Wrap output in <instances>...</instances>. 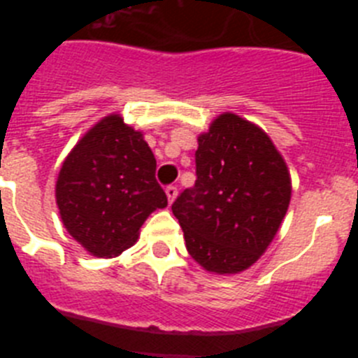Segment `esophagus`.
I'll return each mask as SVG.
<instances>
[{
    "mask_svg": "<svg viewBox=\"0 0 358 358\" xmlns=\"http://www.w3.org/2000/svg\"><path fill=\"white\" fill-rule=\"evenodd\" d=\"M164 192H166V197H169V202H170V204H172V202L176 201V197H177V186H173V185L166 186V189H164Z\"/></svg>",
    "mask_w": 358,
    "mask_h": 358,
    "instance_id": "34e87169",
    "label": "esophagus"
}]
</instances>
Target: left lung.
<instances>
[{
    "mask_svg": "<svg viewBox=\"0 0 358 358\" xmlns=\"http://www.w3.org/2000/svg\"><path fill=\"white\" fill-rule=\"evenodd\" d=\"M195 166V186L172 204L186 249L210 273H242L264 255L289 210L285 159L258 125L224 113L199 136Z\"/></svg>",
    "mask_w": 358,
    "mask_h": 358,
    "instance_id": "8db88e82",
    "label": "left lung"
}]
</instances>
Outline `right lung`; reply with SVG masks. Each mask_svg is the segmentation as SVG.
<instances>
[{
  "label": "right lung",
  "mask_w": 358,
  "mask_h": 358,
  "mask_svg": "<svg viewBox=\"0 0 358 358\" xmlns=\"http://www.w3.org/2000/svg\"><path fill=\"white\" fill-rule=\"evenodd\" d=\"M55 199L69 235L98 258L131 248L148 215L169 204L150 147L120 115L100 120L73 147Z\"/></svg>",
  "instance_id": "add662e5"
}]
</instances>
